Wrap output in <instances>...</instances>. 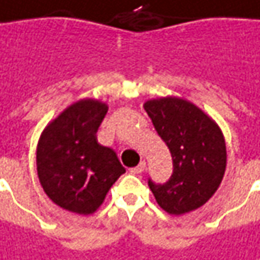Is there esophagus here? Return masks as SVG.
I'll return each instance as SVG.
<instances>
[{"label": "esophagus", "mask_w": 260, "mask_h": 260, "mask_svg": "<svg viewBox=\"0 0 260 260\" xmlns=\"http://www.w3.org/2000/svg\"><path fill=\"white\" fill-rule=\"evenodd\" d=\"M144 170H146V161H141L137 167L132 168V173L133 174H141V173H144Z\"/></svg>", "instance_id": "34e87169"}]
</instances>
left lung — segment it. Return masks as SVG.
<instances>
[{
  "label": "left lung",
  "mask_w": 260,
  "mask_h": 260,
  "mask_svg": "<svg viewBox=\"0 0 260 260\" xmlns=\"http://www.w3.org/2000/svg\"><path fill=\"white\" fill-rule=\"evenodd\" d=\"M144 110L170 148L173 175L166 184L148 187L161 208L182 215L202 207L221 185L226 146L221 127L192 102L177 96L147 100Z\"/></svg>",
  "instance_id": "8db88e82"
}]
</instances>
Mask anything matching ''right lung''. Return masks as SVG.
Here are the masks:
<instances>
[{"mask_svg": "<svg viewBox=\"0 0 260 260\" xmlns=\"http://www.w3.org/2000/svg\"><path fill=\"white\" fill-rule=\"evenodd\" d=\"M107 109L102 100H78L46 124L38 141L37 171L45 194L79 215L96 212L126 173L117 154L98 143Z\"/></svg>", "mask_w": 260, "mask_h": 260, "instance_id": "1", "label": "right lung"}]
</instances>
